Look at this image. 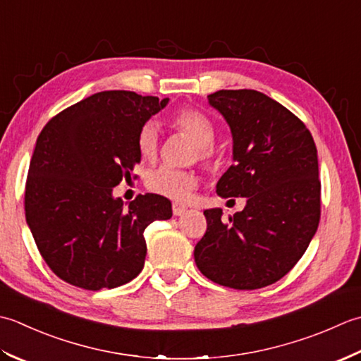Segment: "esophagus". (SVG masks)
I'll use <instances>...</instances> for the list:
<instances>
[{"label": "esophagus", "mask_w": 361, "mask_h": 361, "mask_svg": "<svg viewBox=\"0 0 361 361\" xmlns=\"http://www.w3.org/2000/svg\"><path fill=\"white\" fill-rule=\"evenodd\" d=\"M187 212V207L185 205H180V204H173V213L174 216H182L183 213Z\"/></svg>", "instance_id": "esophagus-1"}]
</instances>
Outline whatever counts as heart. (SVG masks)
<instances>
[{
  "label": "heart",
  "mask_w": 361,
  "mask_h": 361,
  "mask_svg": "<svg viewBox=\"0 0 361 361\" xmlns=\"http://www.w3.org/2000/svg\"><path fill=\"white\" fill-rule=\"evenodd\" d=\"M173 126L196 145V157L205 164H216L219 152L215 148V124L207 115L196 109H182L171 118ZM159 128L146 123L137 135V148L145 160H154L159 152ZM146 187L152 193L165 196L173 201H187L197 187L195 171L179 170L173 166H159L146 178Z\"/></svg>",
  "instance_id": "obj_1"
}]
</instances>
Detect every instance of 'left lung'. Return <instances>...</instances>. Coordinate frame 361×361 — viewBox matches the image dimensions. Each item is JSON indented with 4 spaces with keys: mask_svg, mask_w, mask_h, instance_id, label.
Here are the masks:
<instances>
[{
    "mask_svg": "<svg viewBox=\"0 0 361 361\" xmlns=\"http://www.w3.org/2000/svg\"><path fill=\"white\" fill-rule=\"evenodd\" d=\"M209 102L229 123L235 164L216 183L221 197H246L229 221L205 210L207 231L195 262L212 282L257 290L290 273L321 216L318 154L310 130L288 109L257 90H219Z\"/></svg>",
    "mask_w": 361,
    "mask_h": 361,
    "instance_id": "8db88e82",
    "label": "left lung"
}]
</instances>
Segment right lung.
<instances>
[{
  "label": "right lung",
  "mask_w": 361,
  "mask_h": 361,
  "mask_svg": "<svg viewBox=\"0 0 361 361\" xmlns=\"http://www.w3.org/2000/svg\"><path fill=\"white\" fill-rule=\"evenodd\" d=\"M168 98L94 93L53 116L29 164L25 213L51 271L84 290L116 288L143 269V232L173 216L171 202L138 195L124 207L114 187L140 164L137 135ZM137 176H134V179Z\"/></svg>",
  "instance_id": "right-lung-1"
}]
</instances>
